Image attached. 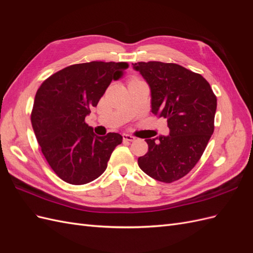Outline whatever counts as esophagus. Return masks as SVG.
I'll return each instance as SVG.
<instances>
[{
    "label": "esophagus",
    "instance_id": "esophagus-1",
    "mask_svg": "<svg viewBox=\"0 0 253 253\" xmlns=\"http://www.w3.org/2000/svg\"><path fill=\"white\" fill-rule=\"evenodd\" d=\"M122 137H124V140L125 141H134L135 140V137L129 135V134H124L122 135Z\"/></svg>",
    "mask_w": 253,
    "mask_h": 253
}]
</instances>
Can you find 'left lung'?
Here are the masks:
<instances>
[{"label":"left lung","mask_w":253,"mask_h":253,"mask_svg":"<svg viewBox=\"0 0 253 253\" xmlns=\"http://www.w3.org/2000/svg\"><path fill=\"white\" fill-rule=\"evenodd\" d=\"M133 68L150 87L151 112L167 118L170 129L169 135L145 139L149 150L138 166L158 181L178 180L193 169L211 138L216 97L202 75L178 64L150 61Z\"/></svg>","instance_id":"obj_1"}]
</instances>
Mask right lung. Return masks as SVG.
<instances>
[{"instance_id":"add662e5","label":"right lung","mask_w":253,"mask_h":253,"mask_svg":"<svg viewBox=\"0 0 253 253\" xmlns=\"http://www.w3.org/2000/svg\"><path fill=\"white\" fill-rule=\"evenodd\" d=\"M127 66L102 61L74 64L51 75L37 90L32 112L36 138L52 171L65 182L84 185L98 178L122 142L118 133L97 136L84 119Z\"/></svg>"}]
</instances>
